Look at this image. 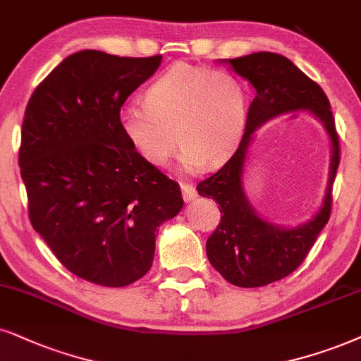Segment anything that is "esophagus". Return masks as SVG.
<instances>
[{"label":"esophagus","mask_w":361,"mask_h":361,"mask_svg":"<svg viewBox=\"0 0 361 361\" xmlns=\"http://www.w3.org/2000/svg\"><path fill=\"white\" fill-rule=\"evenodd\" d=\"M181 193H183V200L186 203L193 202L196 196H198V193H196V188L190 183H181Z\"/></svg>","instance_id":"obj_1"}]
</instances>
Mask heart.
Here are the masks:
<instances>
[{
    "label": "heart",
    "instance_id": "obj_1",
    "mask_svg": "<svg viewBox=\"0 0 361 361\" xmlns=\"http://www.w3.org/2000/svg\"><path fill=\"white\" fill-rule=\"evenodd\" d=\"M147 104L128 103L120 126L141 157L166 165L176 141L185 171L225 163L243 138L248 97L233 75L178 63L147 90Z\"/></svg>",
    "mask_w": 361,
    "mask_h": 361
}]
</instances>
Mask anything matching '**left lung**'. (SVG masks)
<instances>
[{
  "mask_svg": "<svg viewBox=\"0 0 361 361\" xmlns=\"http://www.w3.org/2000/svg\"><path fill=\"white\" fill-rule=\"evenodd\" d=\"M220 63L253 86L255 98L238 149L221 170L198 183L196 190L200 196L213 198L223 213L220 225L207 240L212 267L231 285L257 288L295 271L328 223L333 181L340 165V143L326 94L288 58L259 51ZM303 109L322 123L331 138V171L322 207L312 220L296 227H283L264 221L252 208L243 188V173L254 131L276 116Z\"/></svg>",
  "mask_w": 361,
  "mask_h": 361,
  "instance_id": "1",
  "label": "left lung"
}]
</instances>
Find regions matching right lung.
<instances>
[{
    "label": "right lung",
    "mask_w": 361,
    "mask_h": 361,
    "mask_svg": "<svg viewBox=\"0 0 361 361\" xmlns=\"http://www.w3.org/2000/svg\"><path fill=\"white\" fill-rule=\"evenodd\" d=\"M161 56L83 49L38 85L25 111L20 168L30 221L59 263L86 281L147 275L158 226L183 208L180 186L136 152L120 109Z\"/></svg>",
    "instance_id": "obj_1"
}]
</instances>
